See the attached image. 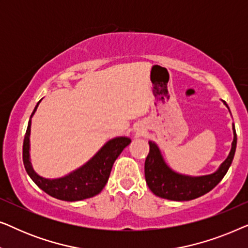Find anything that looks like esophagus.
Instances as JSON below:
<instances>
[{
    "label": "esophagus",
    "mask_w": 248,
    "mask_h": 248,
    "mask_svg": "<svg viewBox=\"0 0 248 248\" xmlns=\"http://www.w3.org/2000/svg\"><path fill=\"white\" fill-rule=\"evenodd\" d=\"M135 131H137L139 134L143 133V132H144V130H143V127H141V126H140V127H137V128H135Z\"/></svg>",
    "instance_id": "obj_1"
}]
</instances>
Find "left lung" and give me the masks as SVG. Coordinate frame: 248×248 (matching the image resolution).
Instances as JSON below:
<instances>
[{
	"label": "left lung",
	"mask_w": 248,
	"mask_h": 248,
	"mask_svg": "<svg viewBox=\"0 0 248 248\" xmlns=\"http://www.w3.org/2000/svg\"><path fill=\"white\" fill-rule=\"evenodd\" d=\"M223 101V100H222ZM227 108L228 105L223 101ZM233 140L232 150L225 161L220 165L218 170L204 176H187L171 170L162 158L161 152L155 142L149 141L150 151L144 164L145 182L151 192L159 198L171 201H189L206 194L221 182L232 165L237 145L235 125L232 124Z\"/></svg>",
	"instance_id": "obj_1"
}]
</instances>
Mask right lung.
Returning <instances> with one entry per match:
<instances>
[{"label": "right lung", "instance_id": "right-lung-1", "mask_svg": "<svg viewBox=\"0 0 248 248\" xmlns=\"http://www.w3.org/2000/svg\"><path fill=\"white\" fill-rule=\"evenodd\" d=\"M39 103L40 100L36 105L35 109L30 116L22 148L23 165H25L26 171L28 172L30 178L47 194L55 199L62 200V201H81V200L93 198V196L99 194L109 178L115 160L124 150V148L130 144L131 139L126 137L111 139L101 147L100 150L89 161L81 166L80 168L65 175L64 177L55 179L44 178L33 170L29 155L31 117L35 114Z\"/></svg>", "mask_w": 248, "mask_h": 248}]
</instances>
